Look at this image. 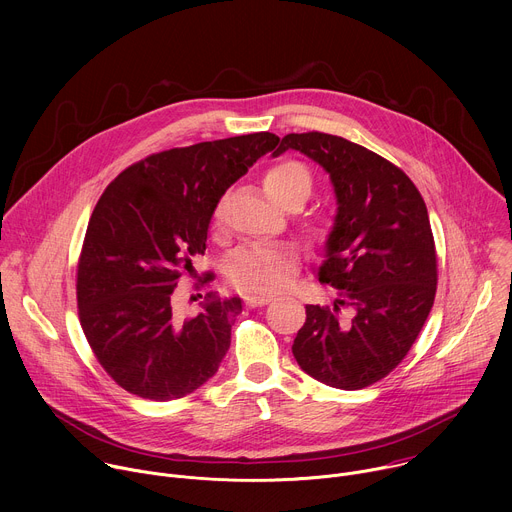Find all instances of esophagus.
I'll use <instances>...</instances> for the list:
<instances>
[{
    "mask_svg": "<svg viewBox=\"0 0 512 512\" xmlns=\"http://www.w3.org/2000/svg\"><path fill=\"white\" fill-rule=\"evenodd\" d=\"M273 298L271 296H245V304L249 308H259V306H265L269 304Z\"/></svg>",
    "mask_w": 512,
    "mask_h": 512,
    "instance_id": "obj_1",
    "label": "esophagus"
}]
</instances>
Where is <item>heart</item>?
Listing matches in <instances>:
<instances>
[{"label": "heart", "instance_id": "1", "mask_svg": "<svg viewBox=\"0 0 512 512\" xmlns=\"http://www.w3.org/2000/svg\"><path fill=\"white\" fill-rule=\"evenodd\" d=\"M267 194L281 206H302L312 192V176L308 168L296 160H281L267 168L263 176ZM214 227H223V206L218 204L212 212ZM304 229L312 241H322L328 223L324 216H310ZM300 253L289 243H267L243 247L235 253L229 265L231 283L249 294H271L285 287L294 275Z\"/></svg>", "mask_w": 512, "mask_h": 512}]
</instances>
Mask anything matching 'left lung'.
<instances>
[{"label": "left lung", "mask_w": 512, "mask_h": 512, "mask_svg": "<svg viewBox=\"0 0 512 512\" xmlns=\"http://www.w3.org/2000/svg\"><path fill=\"white\" fill-rule=\"evenodd\" d=\"M298 150L334 184L338 214L320 283L332 306H306L291 352L316 381L356 391L385 379L417 340L437 289V253L427 206L411 178L338 135L287 133L273 156ZM353 310V318L341 314Z\"/></svg>", "instance_id": "8db88e82"}]
</instances>
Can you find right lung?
<instances>
[{
  "instance_id": "obj_1",
  "label": "right lung",
  "mask_w": 512,
  "mask_h": 512,
  "mask_svg": "<svg viewBox=\"0 0 512 512\" xmlns=\"http://www.w3.org/2000/svg\"><path fill=\"white\" fill-rule=\"evenodd\" d=\"M277 143L259 131L152 154L101 194L77 265L79 320L105 373L131 395L180 399L218 371L241 298L208 294L198 316L180 320L172 291L204 255L218 200Z\"/></svg>"
}]
</instances>
